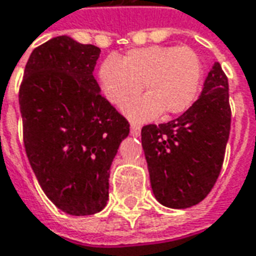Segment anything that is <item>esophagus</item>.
Instances as JSON below:
<instances>
[{
	"label": "esophagus",
	"mask_w": 256,
	"mask_h": 256,
	"mask_svg": "<svg viewBox=\"0 0 256 256\" xmlns=\"http://www.w3.org/2000/svg\"><path fill=\"white\" fill-rule=\"evenodd\" d=\"M130 134L133 136V137H138L140 134H141V128L137 124H132V128H130Z\"/></svg>",
	"instance_id": "1"
}]
</instances>
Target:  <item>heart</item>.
I'll use <instances>...</instances> for the list:
<instances>
[{
  "mask_svg": "<svg viewBox=\"0 0 256 256\" xmlns=\"http://www.w3.org/2000/svg\"><path fill=\"white\" fill-rule=\"evenodd\" d=\"M202 60L189 46H152L132 49L120 60L106 58L98 68L102 94L114 106H122L141 92L145 96L123 106L133 122L144 123L160 114L172 116L188 110L198 94Z\"/></svg>",
  "mask_w": 256,
  "mask_h": 256,
  "instance_id": "obj_1",
  "label": "heart"
}]
</instances>
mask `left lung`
<instances>
[{"label": "left lung", "instance_id": "left-lung-1", "mask_svg": "<svg viewBox=\"0 0 256 256\" xmlns=\"http://www.w3.org/2000/svg\"><path fill=\"white\" fill-rule=\"evenodd\" d=\"M229 132L228 78L220 64L214 63L192 106L174 120L141 130L156 200L170 208L200 203L220 176Z\"/></svg>", "mask_w": 256, "mask_h": 256}]
</instances>
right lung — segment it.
Segmentation results:
<instances>
[{"label":"right lung","instance_id":"1","mask_svg":"<svg viewBox=\"0 0 256 256\" xmlns=\"http://www.w3.org/2000/svg\"><path fill=\"white\" fill-rule=\"evenodd\" d=\"M100 48L68 36L36 48L19 92L26 154L42 190L63 212H100L128 120L93 76Z\"/></svg>","mask_w":256,"mask_h":256}]
</instances>
